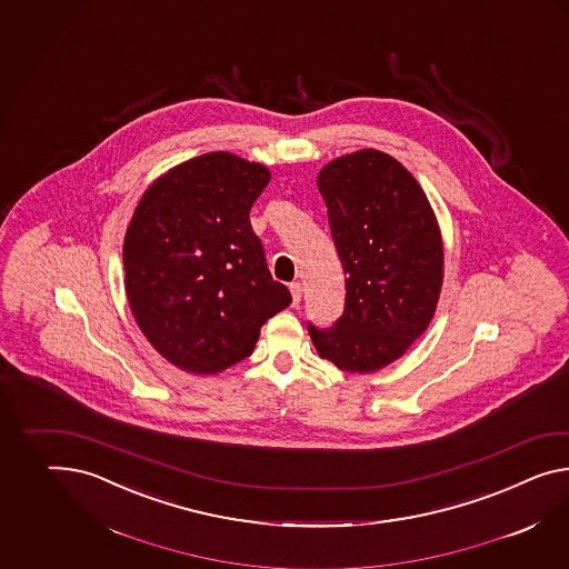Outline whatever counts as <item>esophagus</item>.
<instances>
[{
  "label": "esophagus",
  "mask_w": 569,
  "mask_h": 569,
  "mask_svg": "<svg viewBox=\"0 0 569 569\" xmlns=\"http://www.w3.org/2000/svg\"><path fill=\"white\" fill-rule=\"evenodd\" d=\"M289 291H291L292 295V303L297 306V303L301 301V291H303L301 284H299V282H291V284H289Z\"/></svg>",
  "instance_id": "obj_1"
}]
</instances>
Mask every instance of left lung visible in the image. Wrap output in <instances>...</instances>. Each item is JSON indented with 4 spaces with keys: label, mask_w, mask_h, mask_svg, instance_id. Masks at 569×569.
Segmentation results:
<instances>
[{
    "label": "left lung",
    "mask_w": 569,
    "mask_h": 569,
    "mask_svg": "<svg viewBox=\"0 0 569 569\" xmlns=\"http://www.w3.org/2000/svg\"><path fill=\"white\" fill-rule=\"evenodd\" d=\"M318 190L347 274L340 320L309 326L321 359L373 373L429 328L443 284V241L419 181L390 154L363 148L321 167Z\"/></svg>",
    "instance_id": "left-lung-1"
}]
</instances>
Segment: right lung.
Here are the masks:
<instances>
[{
  "instance_id": "obj_1",
  "label": "right lung",
  "mask_w": 569,
  "mask_h": 569,
  "mask_svg": "<svg viewBox=\"0 0 569 569\" xmlns=\"http://www.w3.org/2000/svg\"><path fill=\"white\" fill-rule=\"evenodd\" d=\"M270 171L208 152L157 177L123 239L126 295L154 350L193 376L243 361L260 328L291 306L270 277L249 210Z\"/></svg>"
}]
</instances>
